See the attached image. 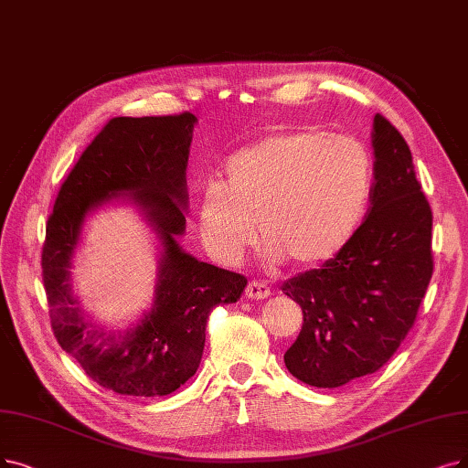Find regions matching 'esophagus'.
Instances as JSON below:
<instances>
[{"instance_id": "obj_1", "label": "esophagus", "mask_w": 468, "mask_h": 468, "mask_svg": "<svg viewBox=\"0 0 468 468\" xmlns=\"http://www.w3.org/2000/svg\"><path fill=\"white\" fill-rule=\"evenodd\" d=\"M269 295H271V288L265 282H261V280H251L246 288V297L250 299H265Z\"/></svg>"}]
</instances>
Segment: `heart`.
<instances>
[{"instance_id": "1", "label": "heart", "mask_w": 468, "mask_h": 468, "mask_svg": "<svg viewBox=\"0 0 468 468\" xmlns=\"http://www.w3.org/2000/svg\"><path fill=\"white\" fill-rule=\"evenodd\" d=\"M375 186L368 147L349 134L288 128L241 147L199 199V232L211 253L234 263L265 239L272 263L319 265L359 230ZM258 224H254V220Z\"/></svg>"}]
</instances>
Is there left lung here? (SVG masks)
<instances>
[{"label": "left lung", "instance_id": "left-lung-1", "mask_svg": "<svg viewBox=\"0 0 468 468\" xmlns=\"http://www.w3.org/2000/svg\"><path fill=\"white\" fill-rule=\"evenodd\" d=\"M375 186L349 244L321 269L297 274L282 292L303 311L284 353L309 386L338 388L382 368L417 321L434 272L432 209L399 130L375 117Z\"/></svg>", "mask_w": 468, "mask_h": 468}]
</instances>
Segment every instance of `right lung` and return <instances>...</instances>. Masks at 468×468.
Masks as SVG:
<instances>
[{"label":"right lung","mask_w":468,"mask_h":468,"mask_svg":"<svg viewBox=\"0 0 468 468\" xmlns=\"http://www.w3.org/2000/svg\"><path fill=\"white\" fill-rule=\"evenodd\" d=\"M196 117H115L84 149L65 178L46 224L42 278L55 338L86 375L119 396H169L196 375L205 326L217 305L236 303L248 278L184 253L186 166ZM133 193L164 241L156 305L122 335L81 314L68 267L83 217L103 200Z\"/></svg>","instance_id":"1"}]
</instances>
